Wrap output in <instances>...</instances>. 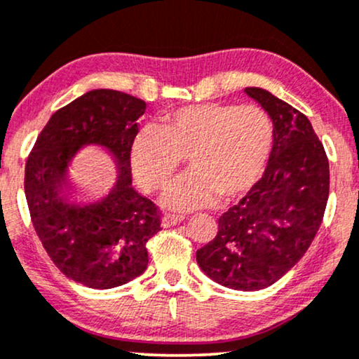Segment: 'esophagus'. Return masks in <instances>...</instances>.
<instances>
[{
	"label": "esophagus",
	"mask_w": 359,
	"mask_h": 359,
	"mask_svg": "<svg viewBox=\"0 0 359 359\" xmlns=\"http://www.w3.org/2000/svg\"><path fill=\"white\" fill-rule=\"evenodd\" d=\"M185 219L184 215H177V213H165L164 217H162V226H174L177 224H180Z\"/></svg>",
	"instance_id": "obj_1"
}]
</instances>
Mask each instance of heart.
<instances>
[{
	"mask_svg": "<svg viewBox=\"0 0 359 359\" xmlns=\"http://www.w3.org/2000/svg\"><path fill=\"white\" fill-rule=\"evenodd\" d=\"M276 146L275 122L265 109L233 104L180 107L161 126L139 130L130 147V165L146 190L165 189L189 158L190 174L164 194L165 207L187 212L230 202L260 184Z\"/></svg>",
	"mask_w": 359,
	"mask_h": 359,
	"instance_id": "1",
	"label": "heart"
}]
</instances>
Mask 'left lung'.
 <instances>
[{"label": "left lung", "mask_w": 359, "mask_h": 359, "mask_svg": "<svg viewBox=\"0 0 359 359\" xmlns=\"http://www.w3.org/2000/svg\"><path fill=\"white\" fill-rule=\"evenodd\" d=\"M245 93L275 122L273 158L260 184L220 217L197 263L217 283L253 292L278 281L311 245L328 202L330 164L305 114L265 89Z\"/></svg>", "instance_id": "left-lung-1"}]
</instances>
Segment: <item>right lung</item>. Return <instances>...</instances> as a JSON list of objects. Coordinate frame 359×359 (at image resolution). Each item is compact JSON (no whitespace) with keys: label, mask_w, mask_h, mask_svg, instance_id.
I'll use <instances>...</instances> for the list:
<instances>
[{"label":"right lung","mask_w":359,"mask_h":359,"mask_svg":"<svg viewBox=\"0 0 359 359\" xmlns=\"http://www.w3.org/2000/svg\"><path fill=\"white\" fill-rule=\"evenodd\" d=\"M146 102L94 89L54 112L25 169V194L36 233L54 265L84 287H121L147 269L146 245L161 230L156 203L133 189L130 147ZM107 148L118 164L115 187L99 203L67 201V165L84 145Z\"/></svg>","instance_id":"obj_1"}]
</instances>
